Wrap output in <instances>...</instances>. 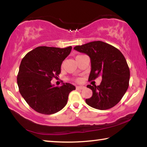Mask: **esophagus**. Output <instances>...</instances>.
<instances>
[{"label": "esophagus", "mask_w": 147, "mask_h": 147, "mask_svg": "<svg viewBox=\"0 0 147 147\" xmlns=\"http://www.w3.org/2000/svg\"><path fill=\"white\" fill-rule=\"evenodd\" d=\"M84 88V87L83 86H76V89H83Z\"/></svg>", "instance_id": "obj_1"}]
</instances>
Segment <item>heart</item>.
Wrapping results in <instances>:
<instances>
[{
  "instance_id": "1",
  "label": "heart",
  "mask_w": 147,
  "mask_h": 147,
  "mask_svg": "<svg viewBox=\"0 0 147 147\" xmlns=\"http://www.w3.org/2000/svg\"><path fill=\"white\" fill-rule=\"evenodd\" d=\"M79 80H79V79H76V81H78V82Z\"/></svg>"
}]
</instances>
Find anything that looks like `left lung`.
Listing matches in <instances>:
<instances>
[{"instance_id":"left-lung-1","label":"left lung","mask_w":147,"mask_h":147,"mask_svg":"<svg viewBox=\"0 0 147 147\" xmlns=\"http://www.w3.org/2000/svg\"><path fill=\"white\" fill-rule=\"evenodd\" d=\"M91 59L89 81L98 76L102 78L99 86H87L93 91L86 102L92 108L104 110L113 108L127 91L130 80V69L121 52L111 45L96 41L74 47Z\"/></svg>"}]
</instances>
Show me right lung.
Wrapping results in <instances>:
<instances>
[{"label":"right lung","mask_w":147,"mask_h":147,"mask_svg":"<svg viewBox=\"0 0 147 147\" xmlns=\"http://www.w3.org/2000/svg\"><path fill=\"white\" fill-rule=\"evenodd\" d=\"M71 49V46L64 49L38 47L22 59L17 85L23 98L37 112L51 115L60 111L67 102L69 93L76 89L69 83L55 87L51 82L60 74L62 62Z\"/></svg>","instance_id":"1"}]
</instances>
